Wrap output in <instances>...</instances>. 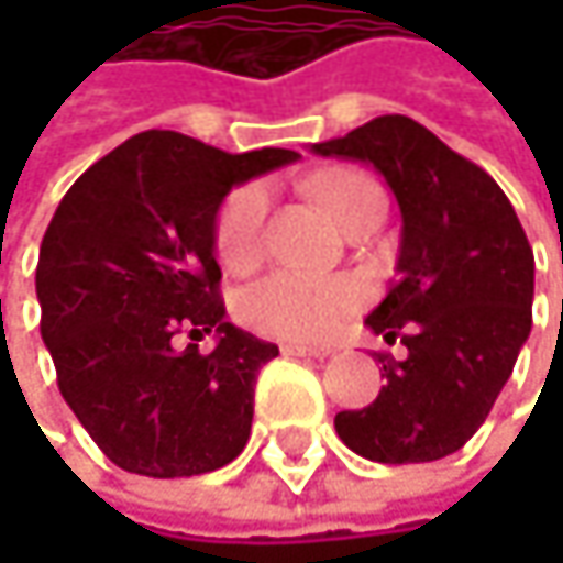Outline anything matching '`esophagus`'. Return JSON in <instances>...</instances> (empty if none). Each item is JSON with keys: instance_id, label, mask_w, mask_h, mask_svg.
<instances>
[{"instance_id": "1", "label": "esophagus", "mask_w": 563, "mask_h": 563, "mask_svg": "<svg viewBox=\"0 0 563 563\" xmlns=\"http://www.w3.org/2000/svg\"><path fill=\"white\" fill-rule=\"evenodd\" d=\"M283 355H299V358H329V355H332V349H316V345H296V342H289V345H283Z\"/></svg>"}]
</instances>
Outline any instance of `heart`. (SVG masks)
Here are the masks:
<instances>
[{"mask_svg": "<svg viewBox=\"0 0 563 563\" xmlns=\"http://www.w3.org/2000/svg\"><path fill=\"white\" fill-rule=\"evenodd\" d=\"M378 188L355 169H332L316 181V195L325 211L345 228L358 201ZM271 214V191L264 181L238 185L214 214V251L224 267L244 274L264 257V231ZM368 289L358 277H316L299 271H277L238 299V316L261 335L286 342L332 339L349 316L365 302Z\"/></svg>", "mask_w": 563, "mask_h": 563, "instance_id": "b5f03b06", "label": "heart"}]
</instances>
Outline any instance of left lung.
<instances>
[{
    "label": "left lung",
    "instance_id": "1",
    "mask_svg": "<svg viewBox=\"0 0 563 563\" xmlns=\"http://www.w3.org/2000/svg\"><path fill=\"white\" fill-rule=\"evenodd\" d=\"M312 153L372 163L404 221L397 280L365 322L407 358L378 355L388 385L339 410L335 433L375 463L443 460L483 427L531 332V244L496 178L410 117H375Z\"/></svg>",
    "mask_w": 563,
    "mask_h": 563
}]
</instances>
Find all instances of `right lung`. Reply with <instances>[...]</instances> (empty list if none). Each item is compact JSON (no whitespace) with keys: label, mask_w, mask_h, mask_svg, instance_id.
Instances as JSON below:
<instances>
[{"label":"right lung","mask_w":563,"mask_h":563,"mask_svg":"<svg viewBox=\"0 0 563 563\" xmlns=\"http://www.w3.org/2000/svg\"><path fill=\"white\" fill-rule=\"evenodd\" d=\"M150 130L84 172L42 238L35 289L57 388L110 463L153 479L228 466L251 437L257 372L280 355L224 322L214 214L231 185L296 163ZM219 332L201 356L174 339Z\"/></svg>","instance_id":"add662e5"}]
</instances>
